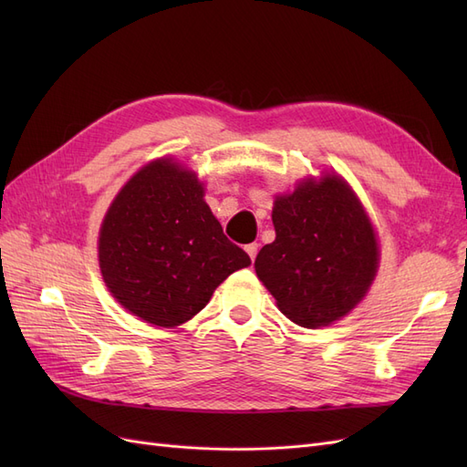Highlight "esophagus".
Wrapping results in <instances>:
<instances>
[{"label": "esophagus", "instance_id": "esophagus-1", "mask_svg": "<svg viewBox=\"0 0 467 467\" xmlns=\"http://www.w3.org/2000/svg\"><path fill=\"white\" fill-rule=\"evenodd\" d=\"M245 251H247V255L251 257V261H255L257 251H259V244H249V245H245Z\"/></svg>", "mask_w": 467, "mask_h": 467}]
</instances>
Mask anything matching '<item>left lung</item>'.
I'll use <instances>...</instances> for the list:
<instances>
[{"mask_svg": "<svg viewBox=\"0 0 467 467\" xmlns=\"http://www.w3.org/2000/svg\"><path fill=\"white\" fill-rule=\"evenodd\" d=\"M276 239L255 259L263 285L294 323L321 327L347 316L370 288L378 244L370 220L345 182L307 181L273 208Z\"/></svg>", "mask_w": 467, "mask_h": 467, "instance_id": "obj_1", "label": "left lung"}]
</instances>
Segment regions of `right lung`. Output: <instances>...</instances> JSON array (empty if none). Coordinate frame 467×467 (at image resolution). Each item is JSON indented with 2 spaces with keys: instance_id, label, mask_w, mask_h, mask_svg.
Returning <instances> with one entry per match:
<instances>
[{
  "instance_id": "add662e5",
  "label": "right lung",
  "mask_w": 467,
  "mask_h": 467,
  "mask_svg": "<svg viewBox=\"0 0 467 467\" xmlns=\"http://www.w3.org/2000/svg\"><path fill=\"white\" fill-rule=\"evenodd\" d=\"M202 196L194 173L153 161L126 182L101 225L99 265L110 294L160 327L199 314L218 285L251 265Z\"/></svg>"
}]
</instances>
